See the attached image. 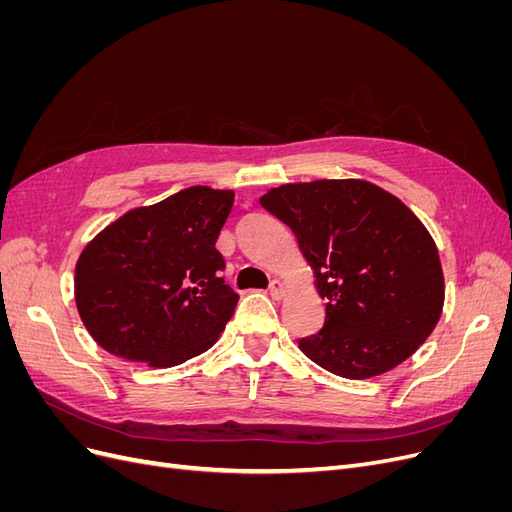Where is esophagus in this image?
<instances>
[{
	"label": "esophagus",
	"mask_w": 512,
	"mask_h": 512,
	"mask_svg": "<svg viewBox=\"0 0 512 512\" xmlns=\"http://www.w3.org/2000/svg\"><path fill=\"white\" fill-rule=\"evenodd\" d=\"M269 292H271V297H273L275 301H282V299L286 297V286H284L280 280H273Z\"/></svg>",
	"instance_id": "esophagus-1"
}]
</instances>
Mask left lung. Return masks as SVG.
Listing matches in <instances>:
<instances>
[{"label": "left lung", "instance_id": "8db88e82", "mask_svg": "<svg viewBox=\"0 0 512 512\" xmlns=\"http://www.w3.org/2000/svg\"><path fill=\"white\" fill-rule=\"evenodd\" d=\"M260 205L290 226L329 301L320 333L299 342L307 359L367 380L425 344L444 307L442 262L397 196L363 179H318L271 188Z\"/></svg>", "mask_w": 512, "mask_h": 512}]
</instances>
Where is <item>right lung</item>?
I'll list each match as a JSON object with an SVG mask.
<instances>
[{
  "mask_svg": "<svg viewBox=\"0 0 512 512\" xmlns=\"http://www.w3.org/2000/svg\"><path fill=\"white\" fill-rule=\"evenodd\" d=\"M232 203V190L194 185L130 209L85 245L74 299L104 350L166 369L218 342L239 301L215 250Z\"/></svg>",
  "mask_w": 512,
  "mask_h": 512,
  "instance_id": "right-lung-1",
  "label": "right lung"
}]
</instances>
